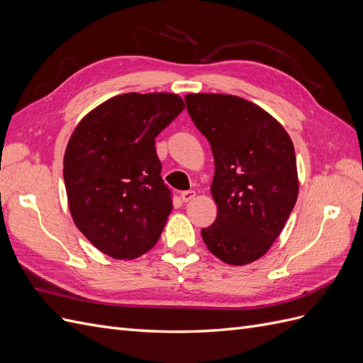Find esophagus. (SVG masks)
<instances>
[{
  "instance_id": "esophagus-1",
  "label": "esophagus",
  "mask_w": 363,
  "mask_h": 363,
  "mask_svg": "<svg viewBox=\"0 0 363 363\" xmlns=\"http://www.w3.org/2000/svg\"><path fill=\"white\" fill-rule=\"evenodd\" d=\"M196 195V192L195 191H184V192H182V195H180V199H182V201L183 203H188V201H191L194 196Z\"/></svg>"
}]
</instances>
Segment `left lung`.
Wrapping results in <instances>:
<instances>
[{"instance_id": "left-lung-1", "label": "left lung", "mask_w": 363, "mask_h": 363, "mask_svg": "<svg viewBox=\"0 0 363 363\" xmlns=\"http://www.w3.org/2000/svg\"><path fill=\"white\" fill-rule=\"evenodd\" d=\"M184 101L215 160L218 215L203 240L219 260L247 265L267 255L298 199L294 144L276 118L240 96L188 94Z\"/></svg>"}]
</instances>
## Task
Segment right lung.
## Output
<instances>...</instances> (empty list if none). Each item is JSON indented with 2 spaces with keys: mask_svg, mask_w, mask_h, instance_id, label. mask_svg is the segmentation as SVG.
Instances as JSON below:
<instances>
[{
  "mask_svg": "<svg viewBox=\"0 0 363 363\" xmlns=\"http://www.w3.org/2000/svg\"><path fill=\"white\" fill-rule=\"evenodd\" d=\"M183 108L169 92L121 94L72 131L63 157L68 207L77 228L104 255L131 260L159 240L174 206L155 139Z\"/></svg>",
  "mask_w": 363,
  "mask_h": 363,
  "instance_id": "right-lung-1",
  "label": "right lung"
}]
</instances>
